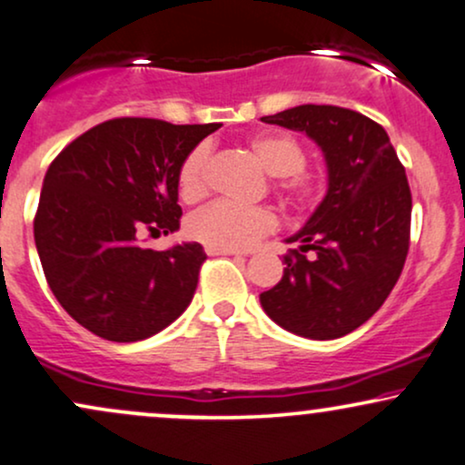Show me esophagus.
I'll use <instances>...</instances> for the list:
<instances>
[{"instance_id":"esophagus-1","label":"esophagus","mask_w":465,"mask_h":465,"mask_svg":"<svg viewBox=\"0 0 465 465\" xmlns=\"http://www.w3.org/2000/svg\"><path fill=\"white\" fill-rule=\"evenodd\" d=\"M206 254L209 256H239L242 252L237 250H222V248H206Z\"/></svg>"}]
</instances>
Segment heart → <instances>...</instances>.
<instances>
[{
	"mask_svg": "<svg viewBox=\"0 0 465 465\" xmlns=\"http://www.w3.org/2000/svg\"><path fill=\"white\" fill-rule=\"evenodd\" d=\"M250 150L270 176L281 178V189L292 200L307 202L313 195V180L300 173L307 163L302 145L285 133H265L250 141ZM206 189V147L191 150L178 172L180 198L193 202ZM276 228V217L263 206H239L217 200L204 209L195 211L187 220V234L206 248L243 250L256 239Z\"/></svg>",
	"mask_w": 465,
	"mask_h": 465,
	"instance_id": "obj_1",
	"label": "heart"
}]
</instances>
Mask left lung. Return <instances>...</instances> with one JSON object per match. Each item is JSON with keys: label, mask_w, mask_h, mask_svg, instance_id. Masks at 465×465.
<instances>
[{"label": "left lung", "mask_w": 465, "mask_h": 465, "mask_svg": "<svg viewBox=\"0 0 465 465\" xmlns=\"http://www.w3.org/2000/svg\"><path fill=\"white\" fill-rule=\"evenodd\" d=\"M307 134L326 163V195L285 243L282 278L259 296L278 326L337 340L368 322L394 289L409 250L411 191L383 125L340 106H302L261 117ZM311 249L313 257H304Z\"/></svg>", "instance_id": "obj_1"}]
</instances>
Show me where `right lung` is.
Returning a JSON list of instances; mask_svg holds the SVG:
<instances>
[{
	"instance_id": "add662e5",
	"label": "right lung",
	"mask_w": 465,
	"mask_h": 465,
	"mask_svg": "<svg viewBox=\"0 0 465 465\" xmlns=\"http://www.w3.org/2000/svg\"><path fill=\"white\" fill-rule=\"evenodd\" d=\"M217 124L124 117L86 130L43 178L35 220L47 285L78 324L108 341H141L184 313L204 248L141 245L180 228L178 172Z\"/></svg>"
}]
</instances>
